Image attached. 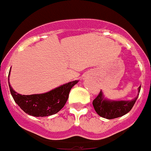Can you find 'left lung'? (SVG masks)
I'll return each mask as SVG.
<instances>
[{
  "mask_svg": "<svg viewBox=\"0 0 151 151\" xmlns=\"http://www.w3.org/2000/svg\"><path fill=\"white\" fill-rule=\"evenodd\" d=\"M141 86L139 87L140 91ZM138 96L130 101H110L104 99L102 92L99 93L93 101V105L95 111L100 116L107 119H113L125 115L130 111Z\"/></svg>",
  "mask_w": 151,
  "mask_h": 151,
  "instance_id": "1",
  "label": "left lung"
}]
</instances>
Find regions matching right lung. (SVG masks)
Instances as JSON below:
<instances>
[{
    "label": "right lung",
    "instance_id": "add662e5",
    "mask_svg": "<svg viewBox=\"0 0 151 151\" xmlns=\"http://www.w3.org/2000/svg\"><path fill=\"white\" fill-rule=\"evenodd\" d=\"M78 80L70 82L42 94L21 95L17 93L9 84L11 93L15 103L26 114L36 117L50 116L55 114L63 108L72 86Z\"/></svg>",
    "mask_w": 151,
    "mask_h": 151
}]
</instances>
